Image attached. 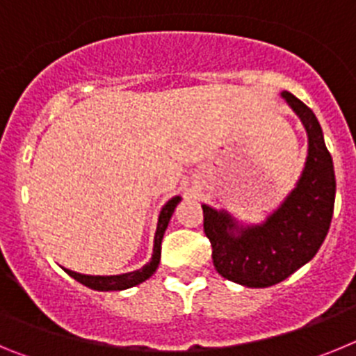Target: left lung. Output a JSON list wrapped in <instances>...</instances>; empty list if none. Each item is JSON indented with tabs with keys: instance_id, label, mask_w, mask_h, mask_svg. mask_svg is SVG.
I'll return each instance as SVG.
<instances>
[{
	"instance_id": "1",
	"label": "left lung",
	"mask_w": 356,
	"mask_h": 356,
	"mask_svg": "<svg viewBox=\"0 0 356 356\" xmlns=\"http://www.w3.org/2000/svg\"><path fill=\"white\" fill-rule=\"evenodd\" d=\"M308 134V156L296 188L259 226L203 207V229L222 278L246 287H271L316 257L330 229L335 205V171L316 114L291 92H282Z\"/></svg>"
}]
</instances>
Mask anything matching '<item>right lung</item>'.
Returning a JSON list of instances; mask_svg holds the SVG:
<instances>
[{
    "instance_id": "right-lung-1",
    "label": "right lung",
    "mask_w": 356,
    "mask_h": 356,
    "mask_svg": "<svg viewBox=\"0 0 356 356\" xmlns=\"http://www.w3.org/2000/svg\"><path fill=\"white\" fill-rule=\"evenodd\" d=\"M181 197L176 196L172 200H169L165 203V207L162 209L159 217V226H156L155 234V246H153V257H151L149 262L143 267V269H137L134 273H127V275H115V276H89V275H80V273L69 271L65 269L71 278H74L76 282H80L85 287L94 289V291H124V289H130L134 285H139L143 282H146L153 273L156 271V267L160 264V253H162V238L165 234V228L169 225V219H171L172 212H175L176 205L180 203Z\"/></svg>"
}]
</instances>
